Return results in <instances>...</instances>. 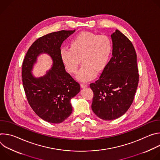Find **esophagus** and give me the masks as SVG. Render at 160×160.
<instances>
[{"label":"esophagus","mask_w":160,"mask_h":160,"mask_svg":"<svg viewBox=\"0 0 160 160\" xmlns=\"http://www.w3.org/2000/svg\"><path fill=\"white\" fill-rule=\"evenodd\" d=\"M81 87L82 88H85V87H87V83H81Z\"/></svg>","instance_id":"obj_1"}]
</instances>
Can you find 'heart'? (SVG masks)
<instances>
[{"mask_svg": "<svg viewBox=\"0 0 160 160\" xmlns=\"http://www.w3.org/2000/svg\"><path fill=\"white\" fill-rule=\"evenodd\" d=\"M111 51L112 42L108 36L85 31L72 40L70 48L62 47L59 54L70 74L77 73L81 59L83 65L77 78L87 82L96 77V71L100 72L105 67Z\"/></svg>", "mask_w": 160, "mask_h": 160, "instance_id": "1", "label": "heart"}]
</instances>
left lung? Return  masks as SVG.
Instances as JSON below:
<instances>
[{
    "label": "left lung",
    "instance_id": "obj_1",
    "mask_svg": "<svg viewBox=\"0 0 160 160\" xmlns=\"http://www.w3.org/2000/svg\"><path fill=\"white\" fill-rule=\"evenodd\" d=\"M112 56L99 77L90 84L92 109L101 119L112 120L127 111L139 83L137 54L131 41L119 30L111 35Z\"/></svg>",
    "mask_w": 160,
    "mask_h": 160
}]
</instances>
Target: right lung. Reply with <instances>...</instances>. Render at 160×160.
Here are the masks:
<instances>
[{"mask_svg": "<svg viewBox=\"0 0 160 160\" xmlns=\"http://www.w3.org/2000/svg\"><path fill=\"white\" fill-rule=\"evenodd\" d=\"M75 31L61 30L38 38L22 61V82L28 102L40 118L49 123H60L71 115L70 100L80 90V84L66 72L59 54L62 43ZM42 53L51 56L53 66L44 77L36 79L31 71Z\"/></svg>", "mask_w": 160, "mask_h": 160, "instance_id": "1", "label": "right lung"}]
</instances>
